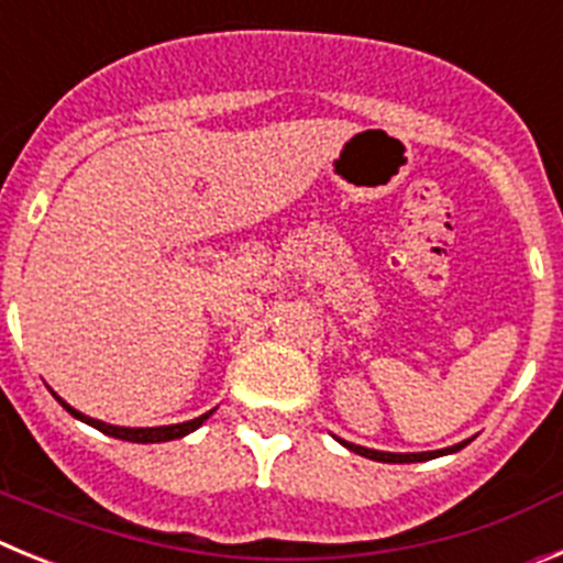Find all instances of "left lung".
Listing matches in <instances>:
<instances>
[{
	"mask_svg": "<svg viewBox=\"0 0 563 563\" xmlns=\"http://www.w3.org/2000/svg\"><path fill=\"white\" fill-rule=\"evenodd\" d=\"M339 440V438H336ZM342 445H347L351 452L362 454V457L367 460H378V463H423V460H434L440 457V454H452V452H460L465 443H471V440H463V443L457 445H449V449H440V452H420V454H395V452H376V449H364V445H356V443H347V440H339Z\"/></svg>",
	"mask_w": 563,
	"mask_h": 563,
	"instance_id": "8db88e82",
	"label": "left lung"
}]
</instances>
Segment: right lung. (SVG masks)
Returning <instances> with one entry per match:
<instances>
[{"mask_svg": "<svg viewBox=\"0 0 563 563\" xmlns=\"http://www.w3.org/2000/svg\"><path fill=\"white\" fill-rule=\"evenodd\" d=\"M53 395H55V393H53ZM55 398H58V395H55ZM58 404H60V407H64V409H67V412L73 415V418L84 420V423H89V427H95V429H98V432L109 434V438L129 440V443H165V440L185 438V434L196 432V429H199L201 423H205V420L212 415V409H210V412L199 415V418H194V420H185V423H170V427H151V429H129V427H111V423H103V420L89 418V415L78 412V409H73L67 401H60V398H58Z\"/></svg>", "mask_w": 563, "mask_h": 563, "instance_id": "obj_1", "label": "right lung"}]
</instances>
